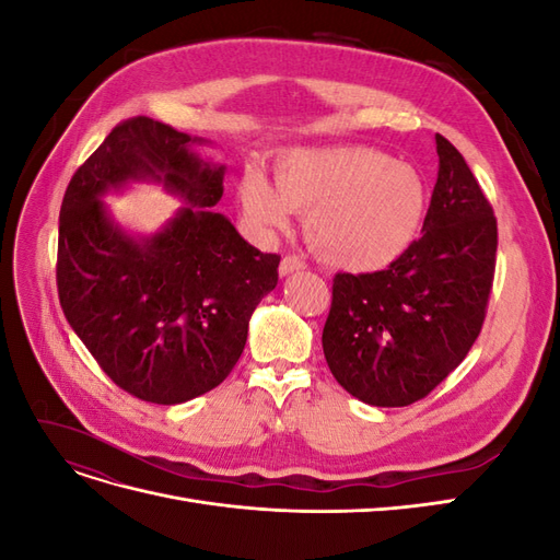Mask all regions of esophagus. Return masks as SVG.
Here are the masks:
<instances>
[{"label": "esophagus", "mask_w": 560, "mask_h": 560, "mask_svg": "<svg viewBox=\"0 0 560 560\" xmlns=\"http://www.w3.org/2000/svg\"><path fill=\"white\" fill-rule=\"evenodd\" d=\"M306 268V261L294 257V254H287V257L280 261V276H290V273H296V270H303Z\"/></svg>", "instance_id": "esophagus-1"}]
</instances>
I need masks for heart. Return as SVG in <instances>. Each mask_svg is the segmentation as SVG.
Returning a JSON list of instances; mask_svg holds the SVG:
<instances>
[{"mask_svg":"<svg viewBox=\"0 0 560 560\" xmlns=\"http://www.w3.org/2000/svg\"><path fill=\"white\" fill-rule=\"evenodd\" d=\"M249 222L280 233L294 212L306 217V238L327 264L374 273L411 249L428 214V186L413 165L371 147L284 151L276 186L259 167L241 182Z\"/></svg>","mask_w":560,"mask_h":560,"instance_id":"obj_1","label":"heart"}]
</instances>
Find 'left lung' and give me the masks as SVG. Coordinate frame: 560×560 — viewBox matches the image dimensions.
I'll list each match as a JSON object with an SVG mask.
<instances>
[{
	"mask_svg": "<svg viewBox=\"0 0 560 560\" xmlns=\"http://www.w3.org/2000/svg\"><path fill=\"white\" fill-rule=\"evenodd\" d=\"M422 235L376 273H338L322 348L334 378L371 406H409L460 364L481 331L498 222L463 154L436 135Z\"/></svg>",
	"mask_w": 560,
	"mask_h": 560,
	"instance_id": "1",
	"label": "left lung"
}]
</instances>
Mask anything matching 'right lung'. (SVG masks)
Segmentation results:
<instances>
[{"label": "right lung", "instance_id": "right-lung-1", "mask_svg": "<svg viewBox=\"0 0 560 560\" xmlns=\"http://www.w3.org/2000/svg\"><path fill=\"white\" fill-rule=\"evenodd\" d=\"M194 144L202 140L128 118L74 173L60 208L56 280L67 322L118 387L165 406L231 374L254 308L278 284V254L252 247L212 212L224 165L202 161ZM130 180H159L187 206L135 240L102 202Z\"/></svg>", "mask_w": 560, "mask_h": 560}]
</instances>
